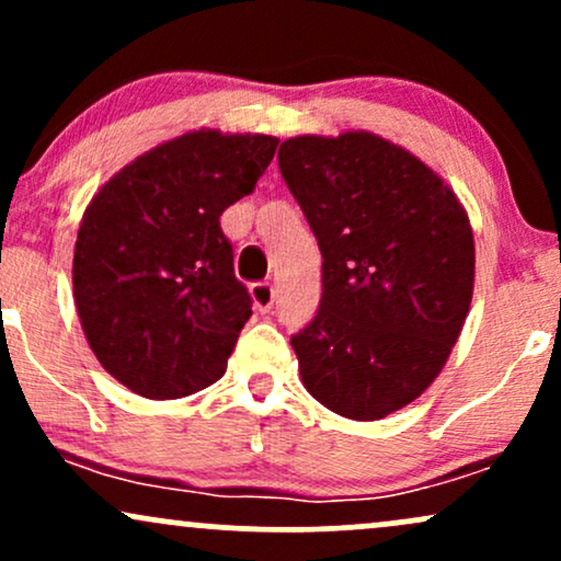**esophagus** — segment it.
I'll use <instances>...</instances> for the list:
<instances>
[{
  "label": "esophagus",
  "instance_id": "esophagus-1",
  "mask_svg": "<svg viewBox=\"0 0 561 561\" xmlns=\"http://www.w3.org/2000/svg\"><path fill=\"white\" fill-rule=\"evenodd\" d=\"M250 298L259 311H268L274 306V285L272 282H255V285H250Z\"/></svg>",
  "mask_w": 561,
  "mask_h": 561
}]
</instances>
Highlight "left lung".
Returning <instances> with one entry per match:
<instances>
[{
    "mask_svg": "<svg viewBox=\"0 0 561 561\" xmlns=\"http://www.w3.org/2000/svg\"><path fill=\"white\" fill-rule=\"evenodd\" d=\"M279 171L321 250L319 313L289 343L321 405L356 422L433 385L465 327L474 237L437 173L371 131L282 141Z\"/></svg>",
    "mask_w": 561,
    "mask_h": 561,
    "instance_id": "left-lung-1",
    "label": "left lung"
}]
</instances>
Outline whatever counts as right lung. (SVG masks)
I'll return each instance as SVG.
<instances>
[{
  "label": "right lung",
  "mask_w": 561,
  "mask_h": 561,
  "mask_svg": "<svg viewBox=\"0 0 561 561\" xmlns=\"http://www.w3.org/2000/svg\"><path fill=\"white\" fill-rule=\"evenodd\" d=\"M276 145L186 131L134 158L83 210L76 311L102 369L137 396L184 398L227 371L253 300L218 218L255 190Z\"/></svg>",
  "instance_id": "right-lung-1"
}]
</instances>
